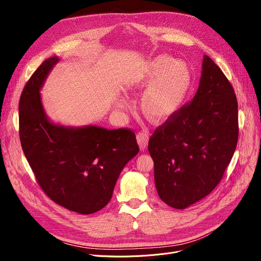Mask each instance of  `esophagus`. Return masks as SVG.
Wrapping results in <instances>:
<instances>
[{
  "label": "esophagus",
  "instance_id": "34e87169",
  "mask_svg": "<svg viewBox=\"0 0 261 261\" xmlns=\"http://www.w3.org/2000/svg\"><path fill=\"white\" fill-rule=\"evenodd\" d=\"M136 140H138V143L140 145V148L142 150H145L148 146L149 142V133L147 131H141L136 135Z\"/></svg>",
  "mask_w": 261,
  "mask_h": 261
}]
</instances>
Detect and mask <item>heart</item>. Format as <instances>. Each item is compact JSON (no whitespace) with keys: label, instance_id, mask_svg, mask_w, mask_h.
I'll return each instance as SVG.
<instances>
[{"label":"heart","instance_id":"heart-1","mask_svg":"<svg viewBox=\"0 0 261 261\" xmlns=\"http://www.w3.org/2000/svg\"><path fill=\"white\" fill-rule=\"evenodd\" d=\"M194 86L189 66L168 56H158L146 62L141 70L128 80L130 92L146 89L141 108L147 118L163 122L179 113L185 106ZM127 101L119 98L117 106L127 108Z\"/></svg>","mask_w":261,"mask_h":261}]
</instances>
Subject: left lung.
Masks as SVG:
<instances>
[{
  "label": "left lung",
  "mask_w": 261,
  "mask_h": 261,
  "mask_svg": "<svg viewBox=\"0 0 261 261\" xmlns=\"http://www.w3.org/2000/svg\"><path fill=\"white\" fill-rule=\"evenodd\" d=\"M238 142V103L223 72L204 55L194 99L149 139L162 201L184 210L221 181Z\"/></svg>",
  "instance_id": "8db88e82"
}]
</instances>
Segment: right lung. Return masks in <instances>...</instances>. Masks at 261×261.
Instances as JSON below:
<instances>
[{
	"label": "right lung",
	"instance_id": "1",
	"mask_svg": "<svg viewBox=\"0 0 261 261\" xmlns=\"http://www.w3.org/2000/svg\"><path fill=\"white\" fill-rule=\"evenodd\" d=\"M46 59L27 81L19 103L23 152L44 193L68 211L89 215L111 200L126 164L139 153L129 129L67 127L49 120L40 90L59 62Z\"/></svg>",
	"mask_w": 261,
	"mask_h": 261
}]
</instances>
